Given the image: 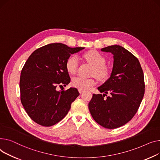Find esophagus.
I'll return each instance as SVG.
<instances>
[{"label":"esophagus","mask_w":160,"mask_h":160,"mask_svg":"<svg viewBox=\"0 0 160 160\" xmlns=\"http://www.w3.org/2000/svg\"><path fill=\"white\" fill-rule=\"evenodd\" d=\"M78 90H79V92L80 93H82L84 92V90H82V89H78Z\"/></svg>","instance_id":"1"}]
</instances>
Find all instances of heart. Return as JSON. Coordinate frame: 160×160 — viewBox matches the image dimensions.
I'll return each mask as SVG.
<instances>
[{"mask_svg":"<svg viewBox=\"0 0 160 160\" xmlns=\"http://www.w3.org/2000/svg\"><path fill=\"white\" fill-rule=\"evenodd\" d=\"M88 63L93 66L91 74L99 80H105L109 76V70L105 66L106 59L102 54L96 50L89 51L83 55ZM65 67L72 74L76 73L79 67V59L76 55H72L66 61ZM96 84L94 78H84L78 76L72 79V85L78 89L86 90Z\"/></svg>","mask_w":160,"mask_h":160,"instance_id":"1","label":"heart"}]
</instances>
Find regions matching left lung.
Returning <instances> with one entry per match:
<instances>
[{
  "label": "left lung",
  "instance_id": "obj_1",
  "mask_svg": "<svg viewBox=\"0 0 160 160\" xmlns=\"http://www.w3.org/2000/svg\"><path fill=\"white\" fill-rule=\"evenodd\" d=\"M101 50L114 55L113 68L110 78L98 87L105 93H93L88 108L99 125L114 129L127 123L137 112L145 93L144 75L138 58L122 46Z\"/></svg>",
  "mask_w": 160,
  "mask_h": 160
}]
</instances>
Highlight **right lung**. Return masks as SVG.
I'll return each mask as SVG.
<instances>
[{
    "instance_id": "right-lung-1",
    "label": "right lung",
    "mask_w": 160,
    "mask_h": 160,
    "mask_svg": "<svg viewBox=\"0 0 160 160\" xmlns=\"http://www.w3.org/2000/svg\"><path fill=\"white\" fill-rule=\"evenodd\" d=\"M84 48L52 43L35 50L26 61L20 77L21 101L26 113L43 127L55 125L68 114L79 95L77 88L57 90L70 81L65 62Z\"/></svg>"
}]
</instances>
